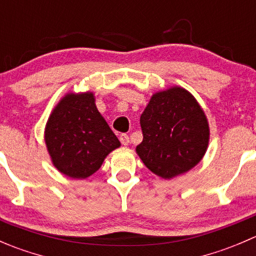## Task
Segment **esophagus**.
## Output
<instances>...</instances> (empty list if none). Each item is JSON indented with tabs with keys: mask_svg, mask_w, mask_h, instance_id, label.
I'll return each instance as SVG.
<instances>
[{
	"mask_svg": "<svg viewBox=\"0 0 256 256\" xmlns=\"http://www.w3.org/2000/svg\"><path fill=\"white\" fill-rule=\"evenodd\" d=\"M120 142L124 144V146H128V142H130V138H128V136L126 135V134H121L120 135Z\"/></svg>",
	"mask_w": 256,
	"mask_h": 256,
	"instance_id": "obj_1",
	"label": "esophagus"
}]
</instances>
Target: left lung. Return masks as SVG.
Returning a JSON list of instances; mask_svg holds the SVG:
<instances>
[{"label":"left lung","mask_w":256,"mask_h":256,"mask_svg":"<svg viewBox=\"0 0 256 256\" xmlns=\"http://www.w3.org/2000/svg\"><path fill=\"white\" fill-rule=\"evenodd\" d=\"M140 124L144 140L136 152L150 171L164 180L192 170L208 148L207 116L196 98L180 86L154 92Z\"/></svg>","instance_id":"8db88e82"}]
</instances>
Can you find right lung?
<instances>
[{
    "mask_svg": "<svg viewBox=\"0 0 256 256\" xmlns=\"http://www.w3.org/2000/svg\"><path fill=\"white\" fill-rule=\"evenodd\" d=\"M44 141L54 167L74 180L92 176L121 146L92 92H68L59 100L49 115Z\"/></svg>",
    "mask_w": 256,
    "mask_h": 256,
    "instance_id": "obj_1",
    "label": "right lung"
}]
</instances>
